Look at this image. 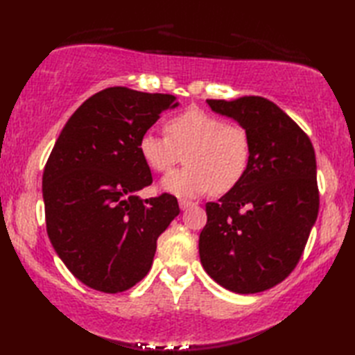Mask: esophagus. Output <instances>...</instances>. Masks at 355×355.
Returning <instances> with one entry per match:
<instances>
[{
	"label": "esophagus",
	"mask_w": 355,
	"mask_h": 355,
	"mask_svg": "<svg viewBox=\"0 0 355 355\" xmlns=\"http://www.w3.org/2000/svg\"><path fill=\"white\" fill-rule=\"evenodd\" d=\"M178 205H180V209H182V210H186V209H189L191 206H193V202L187 201V200H180V201H178Z\"/></svg>",
	"instance_id": "34e87169"
}]
</instances>
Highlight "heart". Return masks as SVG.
<instances>
[{"label": "heart", "instance_id": "obj_1", "mask_svg": "<svg viewBox=\"0 0 355 355\" xmlns=\"http://www.w3.org/2000/svg\"><path fill=\"white\" fill-rule=\"evenodd\" d=\"M166 134L146 131L139 140L140 155L155 172L169 171L184 154L186 166L160 182L162 189L180 198H193L212 189L224 193L247 173L252 141L244 128L201 110H189L166 123Z\"/></svg>", "mask_w": 355, "mask_h": 355}]
</instances>
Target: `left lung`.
Returning <instances> with one entry per match:
<instances>
[{
    "instance_id": "obj_1",
    "label": "left lung",
    "mask_w": 355,
    "mask_h": 355,
    "mask_svg": "<svg viewBox=\"0 0 355 355\" xmlns=\"http://www.w3.org/2000/svg\"><path fill=\"white\" fill-rule=\"evenodd\" d=\"M206 102L244 128L252 158L244 178L206 205L201 266L229 291H266L296 267L318 220L314 148L297 123L263 97Z\"/></svg>"
}]
</instances>
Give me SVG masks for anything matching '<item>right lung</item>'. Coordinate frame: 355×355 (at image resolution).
Masks as SVG:
<instances>
[{
    "label": "right lung",
    "mask_w": 355,
    "mask_h": 355,
    "mask_svg": "<svg viewBox=\"0 0 355 355\" xmlns=\"http://www.w3.org/2000/svg\"><path fill=\"white\" fill-rule=\"evenodd\" d=\"M178 105L171 94L107 88L73 112L53 146L42 175L47 233L89 288L114 294L140 282L158 236L180 214L173 195H137L153 183L139 140Z\"/></svg>",
    "instance_id": "right-lung-1"
}]
</instances>
